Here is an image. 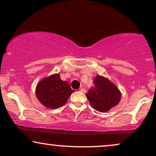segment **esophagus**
<instances>
[{"mask_svg": "<svg viewBox=\"0 0 156 156\" xmlns=\"http://www.w3.org/2000/svg\"><path fill=\"white\" fill-rule=\"evenodd\" d=\"M79 91H80V92H82V93H86V92H87V91H86V89H83V88H80Z\"/></svg>", "mask_w": 156, "mask_h": 156, "instance_id": "34e87169", "label": "esophagus"}]
</instances>
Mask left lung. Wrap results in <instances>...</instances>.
<instances>
[{"label":"left lung","mask_w":156,"mask_h":156,"mask_svg":"<svg viewBox=\"0 0 156 156\" xmlns=\"http://www.w3.org/2000/svg\"><path fill=\"white\" fill-rule=\"evenodd\" d=\"M93 82L94 87L89 89L86 96L95 110L107 112L119 103L120 91L108 78L97 76Z\"/></svg>","instance_id":"8db88e82"}]
</instances>
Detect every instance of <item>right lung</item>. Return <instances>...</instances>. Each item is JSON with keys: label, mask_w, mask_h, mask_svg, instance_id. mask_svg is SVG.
I'll return each instance as SVG.
<instances>
[{"label": "right lung", "mask_w": 156, "mask_h": 156, "mask_svg": "<svg viewBox=\"0 0 156 156\" xmlns=\"http://www.w3.org/2000/svg\"><path fill=\"white\" fill-rule=\"evenodd\" d=\"M75 91L68 82L60 78L59 74H54L39 81L36 88V95L42 105L55 109L63 106Z\"/></svg>", "instance_id": "1"}]
</instances>
